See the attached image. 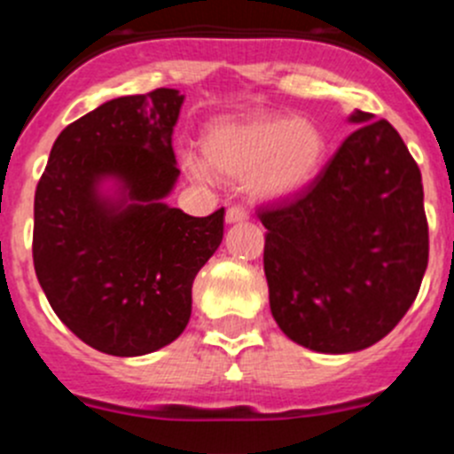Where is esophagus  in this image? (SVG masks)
Segmentation results:
<instances>
[{"instance_id": "1", "label": "esophagus", "mask_w": 454, "mask_h": 454, "mask_svg": "<svg viewBox=\"0 0 454 454\" xmlns=\"http://www.w3.org/2000/svg\"><path fill=\"white\" fill-rule=\"evenodd\" d=\"M248 219V210L239 206H231L226 210V223H239V222H247Z\"/></svg>"}]
</instances>
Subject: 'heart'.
I'll return each mask as SVG.
<instances>
[{
  "mask_svg": "<svg viewBox=\"0 0 454 454\" xmlns=\"http://www.w3.org/2000/svg\"><path fill=\"white\" fill-rule=\"evenodd\" d=\"M201 150L203 159L194 154L181 159L192 179L210 181L217 172L247 179L248 192L260 201H285L316 179L327 141L309 118H219L203 131Z\"/></svg>",
  "mask_w": 454,
  "mask_h": 454,
  "instance_id": "heart-1",
  "label": "heart"
}]
</instances>
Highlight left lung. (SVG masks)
<instances>
[{
  "label": "left lung",
  "mask_w": 454,
  "mask_h": 454,
  "mask_svg": "<svg viewBox=\"0 0 454 454\" xmlns=\"http://www.w3.org/2000/svg\"><path fill=\"white\" fill-rule=\"evenodd\" d=\"M349 122L358 127L302 192L260 210L270 313L320 354L387 336L427 266L419 165L387 121L356 109Z\"/></svg>",
  "instance_id": "left-lung-1"
}]
</instances>
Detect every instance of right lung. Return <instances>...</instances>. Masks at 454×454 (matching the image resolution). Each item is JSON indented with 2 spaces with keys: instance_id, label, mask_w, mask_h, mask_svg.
<instances>
[{
  "instance_id": "right-lung-1",
  "label": "right lung",
  "mask_w": 454,
  "mask_h": 454,
  "mask_svg": "<svg viewBox=\"0 0 454 454\" xmlns=\"http://www.w3.org/2000/svg\"><path fill=\"white\" fill-rule=\"evenodd\" d=\"M185 96L154 89L78 118L55 138L35 190L33 264L55 316L93 349L143 356L184 333L192 282L223 237V207L165 203Z\"/></svg>"
}]
</instances>
